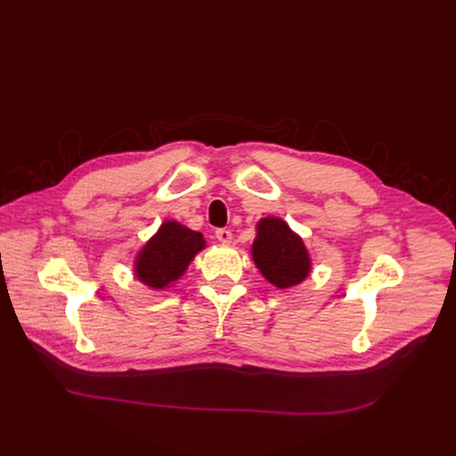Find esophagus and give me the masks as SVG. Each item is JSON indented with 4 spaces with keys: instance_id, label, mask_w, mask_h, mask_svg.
<instances>
[{
    "instance_id": "esophagus-1",
    "label": "esophagus",
    "mask_w": 456,
    "mask_h": 456,
    "mask_svg": "<svg viewBox=\"0 0 456 456\" xmlns=\"http://www.w3.org/2000/svg\"><path fill=\"white\" fill-rule=\"evenodd\" d=\"M216 238H218L222 244H231L232 232L229 229H216Z\"/></svg>"
}]
</instances>
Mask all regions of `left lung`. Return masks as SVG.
I'll return each mask as SVG.
<instances>
[{
	"label": "left lung",
	"instance_id": "8db88e82",
	"mask_svg": "<svg viewBox=\"0 0 456 456\" xmlns=\"http://www.w3.org/2000/svg\"><path fill=\"white\" fill-rule=\"evenodd\" d=\"M253 260L260 273L277 289H290L310 273V256L301 238L279 218H262L256 224Z\"/></svg>",
	"mask_w": 456,
	"mask_h": 456
}]
</instances>
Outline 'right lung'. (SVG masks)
Masks as SVG:
<instances>
[{"label": "right lung", "mask_w": 456, "mask_h": 456, "mask_svg": "<svg viewBox=\"0 0 456 456\" xmlns=\"http://www.w3.org/2000/svg\"><path fill=\"white\" fill-rule=\"evenodd\" d=\"M205 248L203 234L190 231L177 222H164L159 232L142 248L134 262L138 281L153 290L167 289L177 281L190 260Z\"/></svg>", "instance_id": "1"}]
</instances>
